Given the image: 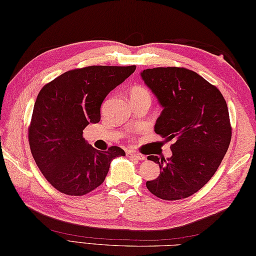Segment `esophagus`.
I'll return each instance as SVG.
<instances>
[{"instance_id": "esophagus-1", "label": "esophagus", "mask_w": 256, "mask_h": 256, "mask_svg": "<svg viewBox=\"0 0 256 256\" xmlns=\"http://www.w3.org/2000/svg\"><path fill=\"white\" fill-rule=\"evenodd\" d=\"M126 155L128 157H131V158H135V160H146V157L144 155L140 154V153H136V152L128 150V152H126Z\"/></svg>"}]
</instances>
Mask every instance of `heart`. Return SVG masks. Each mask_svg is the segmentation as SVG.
I'll use <instances>...</instances> for the list:
<instances>
[{"instance_id": "1", "label": "heart", "mask_w": 256, "mask_h": 256, "mask_svg": "<svg viewBox=\"0 0 256 256\" xmlns=\"http://www.w3.org/2000/svg\"><path fill=\"white\" fill-rule=\"evenodd\" d=\"M130 100L131 101H138V100H150V91L144 88L142 86H134L130 90Z\"/></svg>"}]
</instances>
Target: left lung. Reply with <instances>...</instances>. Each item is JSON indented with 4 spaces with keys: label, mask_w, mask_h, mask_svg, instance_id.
Wrapping results in <instances>:
<instances>
[{
    "label": "left lung",
    "mask_w": 256,
    "mask_h": 256,
    "mask_svg": "<svg viewBox=\"0 0 256 256\" xmlns=\"http://www.w3.org/2000/svg\"><path fill=\"white\" fill-rule=\"evenodd\" d=\"M140 77L162 108L155 133L172 140L170 158L148 157L160 174L146 187L160 199L187 198L210 180L229 148L226 102L216 86L186 68L145 69Z\"/></svg>",
    "instance_id": "left-lung-1"
}]
</instances>
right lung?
<instances>
[{
	"instance_id": "1",
	"label": "right lung",
	"mask_w": 256,
	"mask_h": 256,
	"mask_svg": "<svg viewBox=\"0 0 256 256\" xmlns=\"http://www.w3.org/2000/svg\"><path fill=\"white\" fill-rule=\"evenodd\" d=\"M136 67L90 66L69 70L40 91L32 110L28 140L32 157L52 187L69 196L88 194L104 182L111 162L125 152L111 146L98 150L84 130L101 118V104Z\"/></svg>"
}]
</instances>
